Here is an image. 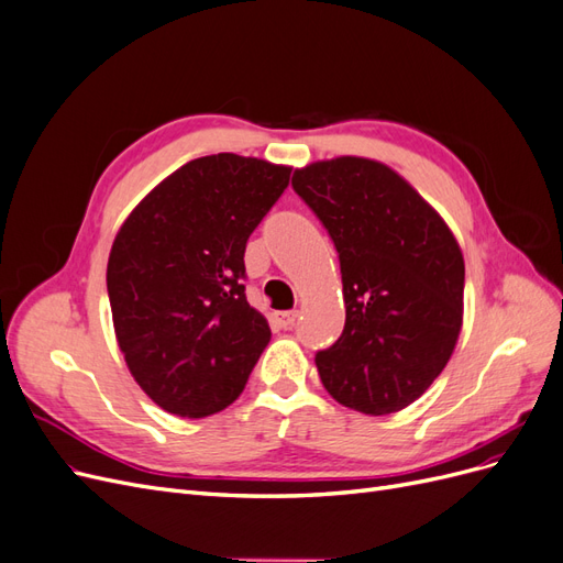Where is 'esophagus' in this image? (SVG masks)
I'll return each mask as SVG.
<instances>
[{
	"label": "esophagus",
	"mask_w": 563,
	"mask_h": 563,
	"mask_svg": "<svg viewBox=\"0 0 563 563\" xmlns=\"http://www.w3.org/2000/svg\"><path fill=\"white\" fill-rule=\"evenodd\" d=\"M298 312H275V321L279 323L282 329H294L298 323Z\"/></svg>",
	"instance_id": "obj_1"
}]
</instances>
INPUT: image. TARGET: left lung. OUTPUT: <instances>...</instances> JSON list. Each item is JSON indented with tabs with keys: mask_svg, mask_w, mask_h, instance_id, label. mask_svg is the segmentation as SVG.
Returning <instances> with one entry per match:
<instances>
[{
	"mask_svg": "<svg viewBox=\"0 0 563 563\" xmlns=\"http://www.w3.org/2000/svg\"><path fill=\"white\" fill-rule=\"evenodd\" d=\"M291 185L329 230L343 275L345 329L317 352L319 378L354 411H401L455 350L463 251L446 220L383 162H312L296 168Z\"/></svg>",
	"mask_w": 563,
	"mask_h": 563,
	"instance_id": "left-lung-1",
	"label": "left lung"
}]
</instances>
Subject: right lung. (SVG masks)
Returning <instances> with one entry per match:
<instances>
[{"label": "right lung", "mask_w": 563, "mask_h": 563, "mask_svg": "<svg viewBox=\"0 0 563 563\" xmlns=\"http://www.w3.org/2000/svg\"><path fill=\"white\" fill-rule=\"evenodd\" d=\"M291 166L220 152L187 162L119 228L108 296L133 380L164 411H223L269 343L244 294L251 232L288 185Z\"/></svg>", "instance_id": "right-lung-1"}]
</instances>
